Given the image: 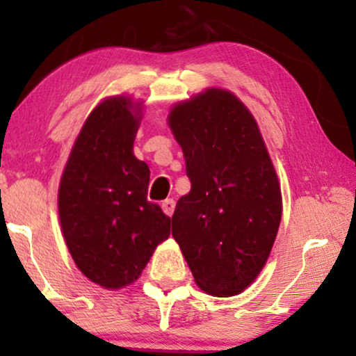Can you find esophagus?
<instances>
[{
    "instance_id": "34e87169",
    "label": "esophagus",
    "mask_w": 356,
    "mask_h": 356,
    "mask_svg": "<svg viewBox=\"0 0 356 356\" xmlns=\"http://www.w3.org/2000/svg\"><path fill=\"white\" fill-rule=\"evenodd\" d=\"M162 211L167 213L168 217L173 216V211H175V201L173 199H165L162 202Z\"/></svg>"
}]
</instances>
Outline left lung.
<instances>
[{
	"label": "left lung",
	"mask_w": 356,
	"mask_h": 356,
	"mask_svg": "<svg viewBox=\"0 0 356 356\" xmlns=\"http://www.w3.org/2000/svg\"><path fill=\"white\" fill-rule=\"evenodd\" d=\"M167 121L191 179L172 235L199 289L240 295L264 269L282 218L280 181L259 126L220 87L175 104Z\"/></svg>",
	"instance_id": "8db88e82"
}]
</instances>
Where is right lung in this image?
<instances>
[{"instance_id":"add662e5","label":"right lung","mask_w":356,"mask_h":356,"mask_svg":"<svg viewBox=\"0 0 356 356\" xmlns=\"http://www.w3.org/2000/svg\"><path fill=\"white\" fill-rule=\"evenodd\" d=\"M144 102L106 97L72 144L58 188V216L67 250L82 274L106 290L134 284L172 218L147 201L150 170L136 159Z\"/></svg>"}]
</instances>
